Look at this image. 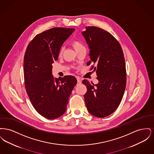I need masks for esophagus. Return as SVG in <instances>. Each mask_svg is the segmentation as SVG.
Segmentation results:
<instances>
[{
  "label": "esophagus",
  "instance_id": "1",
  "mask_svg": "<svg viewBox=\"0 0 154 154\" xmlns=\"http://www.w3.org/2000/svg\"><path fill=\"white\" fill-rule=\"evenodd\" d=\"M81 84V80L79 79H77V85H80Z\"/></svg>",
  "mask_w": 154,
  "mask_h": 154
}]
</instances>
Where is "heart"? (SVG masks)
Segmentation results:
<instances>
[{
    "mask_svg": "<svg viewBox=\"0 0 154 154\" xmlns=\"http://www.w3.org/2000/svg\"><path fill=\"white\" fill-rule=\"evenodd\" d=\"M72 45H73V47L74 48V49L76 51L80 50L82 49V48H85V47H84L83 43H82L81 41L78 40H74L73 42H72ZM63 50V47H62V48L60 49V51H59V55H61L62 54Z\"/></svg>",
    "mask_w": 154,
    "mask_h": 154,
    "instance_id": "obj_1",
    "label": "heart"
}]
</instances>
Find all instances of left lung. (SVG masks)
<instances>
[{"label": "left lung", "instance_id": "1", "mask_svg": "<svg viewBox=\"0 0 154 154\" xmlns=\"http://www.w3.org/2000/svg\"><path fill=\"white\" fill-rule=\"evenodd\" d=\"M82 32L90 50L89 56L96 67L98 83L86 80L85 102L90 114L96 117H107L113 113L122 100L126 88V73L124 53L117 40L105 30L96 26H87Z\"/></svg>", "mask_w": 154, "mask_h": 154}]
</instances>
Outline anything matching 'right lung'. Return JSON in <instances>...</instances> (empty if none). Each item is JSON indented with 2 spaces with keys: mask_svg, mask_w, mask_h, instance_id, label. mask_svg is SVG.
I'll return each mask as SVG.
<instances>
[{
  "mask_svg": "<svg viewBox=\"0 0 154 154\" xmlns=\"http://www.w3.org/2000/svg\"><path fill=\"white\" fill-rule=\"evenodd\" d=\"M74 30L53 28L37 35L28 44L24 56L25 89L30 102L42 116L54 119L66 111L69 97L77 79L73 75L55 79L52 64L60 49Z\"/></svg>",
  "mask_w": 154,
  "mask_h": 154,
  "instance_id": "add662e5",
  "label": "right lung"
}]
</instances>
